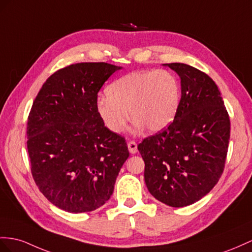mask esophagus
Segmentation results:
<instances>
[{
	"label": "esophagus",
	"instance_id": "34e87169",
	"mask_svg": "<svg viewBox=\"0 0 252 252\" xmlns=\"http://www.w3.org/2000/svg\"><path fill=\"white\" fill-rule=\"evenodd\" d=\"M127 148H128V151H130L132 154H135L137 152V144L135 143L134 140H131L127 143Z\"/></svg>",
	"mask_w": 252,
	"mask_h": 252
}]
</instances>
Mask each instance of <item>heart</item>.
<instances>
[{"instance_id":"obj_1","label":"heart","mask_w":252,"mask_h":252,"mask_svg":"<svg viewBox=\"0 0 252 252\" xmlns=\"http://www.w3.org/2000/svg\"><path fill=\"white\" fill-rule=\"evenodd\" d=\"M95 102L96 113L108 130L122 133L129 113L137 128L158 132L175 117L180 101V85L168 70L135 71L115 80Z\"/></svg>"}]
</instances>
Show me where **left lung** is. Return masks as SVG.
<instances>
[{
    "instance_id": "1",
    "label": "left lung",
    "mask_w": 252,
    "mask_h": 252,
    "mask_svg": "<svg viewBox=\"0 0 252 252\" xmlns=\"http://www.w3.org/2000/svg\"><path fill=\"white\" fill-rule=\"evenodd\" d=\"M181 79L175 119L145 138L138 150L151 195L173 208L195 203L220 179L230 139V118L211 77L182 63H167Z\"/></svg>"
}]
</instances>
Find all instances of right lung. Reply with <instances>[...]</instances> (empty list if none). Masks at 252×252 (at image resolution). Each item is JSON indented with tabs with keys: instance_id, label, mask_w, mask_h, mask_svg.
Returning <instances> with one entry per match:
<instances>
[{
	"instance_id": "add662e5",
	"label": "right lung",
	"mask_w": 252,
	"mask_h": 252,
	"mask_svg": "<svg viewBox=\"0 0 252 252\" xmlns=\"http://www.w3.org/2000/svg\"><path fill=\"white\" fill-rule=\"evenodd\" d=\"M120 67L79 63L43 84L28 118L31 171L51 203L70 213L94 211L111 198L128 158L126 138L96 113L98 93Z\"/></svg>"
}]
</instances>
